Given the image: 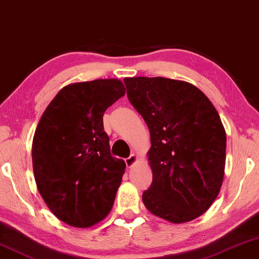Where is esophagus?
I'll use <instances>...</instances> for the list:
<instances>
[{
  "mask_svg": "<svg viewBox=\"0 0 259 259\" xmlns=\"http://www.w3.org/2000/svg\"><path fill=\"white\" fill-rule=\"evenodd\" d=\"M137 160H138V157H137V155L131 154L128 158H126V159H125L126 166H127V167H131V166H133V164H134V162H136Z\"/></svg>",
  "mask_w": 259,
  "mask_h": 259,
  "instance_id": "obj_1",
  "label": "esophagus"
}]
</instances>
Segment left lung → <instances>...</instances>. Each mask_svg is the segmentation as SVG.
I'll return each mask as SVG.
<instances>
[{
    "instance_id": "8db88e82",
    "label": "left lung",
    "mask_w": 259,
    "mask_h": 259,
    "mask_svg": "<svg viewBox=\"0 0 259 259\" xmlns=\"http://www.w3.org/2000/svg\"><path fill=\"white\" fill-rule=\"evenodd\" d=\"M123 82L151 134L153 179L143 193L145 206L171 223L193 221L213 203L224 177L226 134L217 109L185 81L138 76Z\"/></svg>"
}]
</instances>
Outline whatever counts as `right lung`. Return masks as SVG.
I'll return each instance as SVG.
<instances>
[{"mask_svg": "<svg viewBox=\"0 0 259 259\" xmlns=\"http://www.w3.org/2000/svg\"><path fill=\"white\" fill-rule=\"evenodd\" d=\"M123 95L116 79L72 83L41 116L31 148L35 182L66 224L90 228L111 211L126 164L112 157L102 116Z\"/></svg>", "mask_w": 259, "mask_h": 259, "instance_id": "obj_1", "label": "right lung"}]
</instances>
